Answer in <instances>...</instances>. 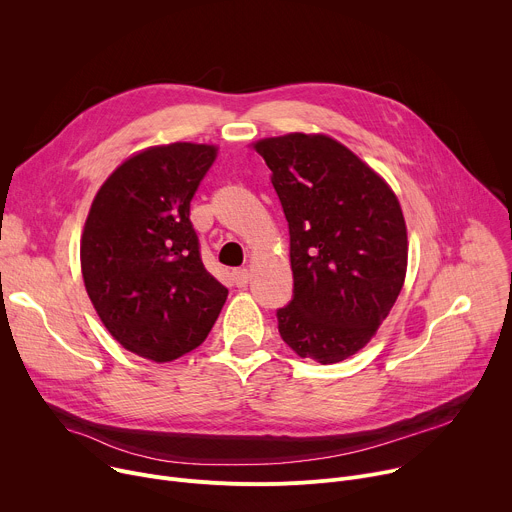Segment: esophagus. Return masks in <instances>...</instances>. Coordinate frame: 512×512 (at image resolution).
Instances as JSON below:
<instances>
[{"instance_id":"obj_1","label":"esophagus","mask_w":512,"mask_h":512,"mask_svg":"<svg viewBox=\"0 0 512 512\" xmlns=\"http://www.w3.org/2000/svg\"><path fill=\"white\" fill-rule=\"evenodd\" d=\"M232 284H235L237 288H245L249 284V271L247 269L232 271Z\"/></svg>"}]
</instances>
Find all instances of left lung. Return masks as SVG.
Segmentation results:
<instances>
[{"instance_id":"8db88e82","label":"left lung","mask_w":512,"mask_h":512,"mask_svg":"<svg viewBox=\"0 0 512 512\" xmlns=\"http://www.w3.org/2000/svg\"><path fill=\"white\" fill-rule=\"evenodd\" d=\"M255 151L290 228L294 296L282 339L322 365L355 355L392 310L406 275V224L388 183L329 136L263 138Z\"/></svg>"}]
</instances>
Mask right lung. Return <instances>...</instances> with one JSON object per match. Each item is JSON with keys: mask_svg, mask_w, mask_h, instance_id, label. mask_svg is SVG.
Returning a JSON list of instances; mask_svg holds the SVG:
<instances>
[{"mask_svg": "<svg viewBox=\"0 0 512 512\" xmlns=\"http://www.w3.org/2000/svg\"><path fill=\"white\" fill-rule=\"evenodd\" d=\"M216 147L173 143L124 161L81 237V273L106 329L128 351L173 361L204 343L228 290L206 271L190 204Z\"/></svg>", "mask_w": 512, "mask_h": 512, "instance_id": "add662e5", "label": "right lung"}]
</instances>
